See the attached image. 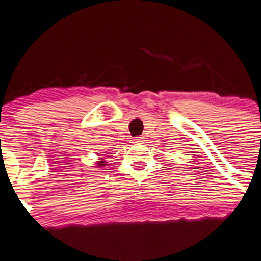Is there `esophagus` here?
Wrapping results in <instances>:
<instances>
[{
    "mask_svg": "<svg viewBox=\"0 0 261 261\" xmlns=\"http://www.w3.org/2000/svg\"><path fill=\"white\" fill-rule=\"evenodd\" d=\"M143 142H144V137H136V138L133 139L134 144H140V143Z\"/></svg>",
    "mask_w": 261,
    "mask_h": 261,
    "instance_id": "esophagus-1",
    "label": "esophagus"
}]
</instances>
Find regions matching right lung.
Listing matches in <instances>:
<instances>
[{"label":"right lung","instance_id":"obj_1","mask_svg":"<svg viewBox=\"0 0 261 261\" xmlns=\"http://www.w3.org/2000/svg\"><path fill=\"white\" fill-rule=\"evenodd\" d=\"M98 165H99V166H102V165H105V162H98Z\"/></svg>","mask_w":261,"mask_h":261}]
</instances>
